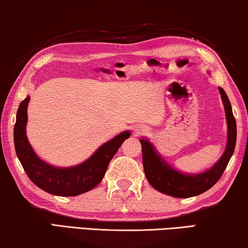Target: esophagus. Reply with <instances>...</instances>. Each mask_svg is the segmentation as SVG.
Returning <instances> with one entry per match:
<instances>
[{
    "instance_id": "34e87169",
    "label": "esophagus",
    "mask_w": 248,
    "mask_h": 248,
    "mask_svg": "<svg viewBox=\"0 0 248 248\" xmlns=\"http://www.w3.org/2000/svg\"><path fill=\"white\" fill-rule=\"evenodd\" d=\"M145 131V128L144 127H138L136 128V132L137 133H141V132H144Z\"/></svg>"
}]
</instances>
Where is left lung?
I'll return each instance as SVG.
<instances>
[{
    "mask_svg": "<svg viewBox=\"0 0 248 248\" xmlns=\"http://www.w3.org/2000/svg\"><path fill=\"white\" fill-rule=\"evenodd\" d=\"M219 92L224 105L228 124V140L222 156L207 170L198 174L179 171L166 162V159L157 152L149 139H140L145 177L151 186L157 191L175 198H190L209 190L223 174L236 144V121L233 116L232 106L228 95L221 87H219Z\"/></svg>",
    "mask_w": 248,
    "mask_h": 248,
    "instance_id": "8db88e82",
    "label": "left lung"
}]
</instances>
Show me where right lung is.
<instances>
[{"label": "right lung", "mask_w": 248, "mask_h": 248, "mask_svg": "<svg viewBox=\"0 0 248 248\" xmlns=\"http://www.w3.org/2000/svg\"><path fill=\"white\" fill-rule=\"evenodd\" d=\"M31 96L19 104L14 125V144L20 164L29 179L46 192L61 197L78 196L90 191L102 182L109 162L123 142L131 136L129 130L120 132L95 151L81 164L58 167L41 159L29 143L26 134L27 107Z\"/></svg>", "instance_id": "right-lung-1"}]
</instances>
